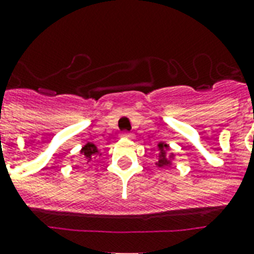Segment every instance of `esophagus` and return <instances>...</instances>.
Listing matches in <instances>:
<instances>
[{
  "mask_svg": "<svg viewBox=\"0 0 254 254\" xmlns=\"http://www.w3.org/2000/svg\"><path fill=\"white\" fill-rule=\"evenodd\" d=\"M121 137H124V138H133L134 134L130 133V131H123V133H121Z\"/></svg>",
  "mask_w": 254,
  "mask_h": 254,
  "instance_id": "34e87169",
  "label": "esophagus"
}]
</instances>
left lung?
<instances>
[{
	"instance_id": "8db88e82",
	"label": "left lung",
	"mask_w": 254,
	"mask_h": 254,
	"mask_svg": "<svg viewBox=\"0 0 254 254\" xmlns=\"http://www.w3.org/2000/svg\"><path fill=\"white\" fill-rule=\"evenodd\" d=\"M159 147H161V149H166L167 147V145H165V143H159L158 145ZM169 159L166 158V157H165V155H163V153H162V157H161V158H159V161H158V166L159 167H162V166H167V165H169Z\"/></svg>"
}]
</instances>
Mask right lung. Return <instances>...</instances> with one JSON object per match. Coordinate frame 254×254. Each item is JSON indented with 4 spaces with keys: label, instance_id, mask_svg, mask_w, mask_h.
Wrapping results in <instances>:
<instances>
[{
    "label": "right lung",
    "instance_id": "1",
    "mask_svg": "<svg viewBox=\"0 0 254 254\" xmlns=\"http://www.w3.org/2000/svg\"><path fill=\"white\" fill-rule=\"evenodd\" d=\"M81 155L84 157V161H87V163L93 158V155L99 154V150H97V147L93 145V143L88 142L83 149H81Z\"/></svg>",
    "mask_w": 254,
    "mask_h": 254
}]
</instances>
